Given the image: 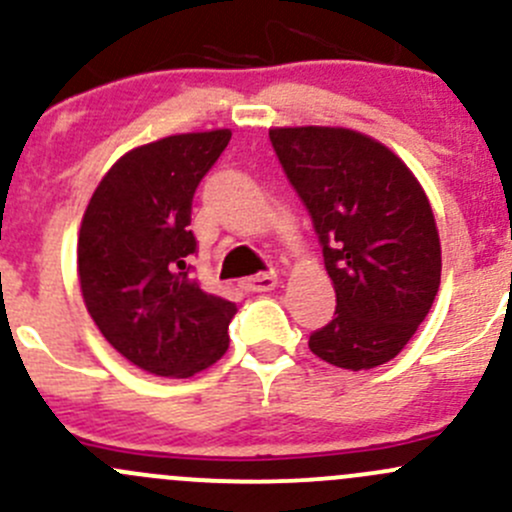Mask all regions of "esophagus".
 I'll return each mask as SVG.
<instances>
[{
	"mask_svg": "<svg viewBox=\"0 0 512 512\" xmlns=\"http://www.w3.org/2000/svg\"><path fill=\"white\" fill-rule=\"evenodd\" d=\"M277 287V275L275 272H265V275H255L242 280V289L245 292H270Z\"/></svg>",
	"mask_w": 512,
	"mask_h": 512,
	"instance_id": "obj_1",
	"label": "esophagus"
}]
</instances>
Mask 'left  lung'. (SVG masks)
<instances>
[{
    "mask_svg": "<svg viewBox=\"0 0 512 512\" xmlns=\"http://www.w3.org/2000/svg\"><path fill=\"white\" fill-rule=\"evenodd\" d=\"M270 141L312 215L337 292L334 319L309 349L349 371L386 364L441 285V240L421 183L384 143L352 128H270Z\"/></svg>",
    "mask_w": 512,
    "mask_h": 512,
    "instance_id": "obj_1",
    "label": "left lung"
}]
</instances>
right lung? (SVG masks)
<instances>
[{"label":"right lung","instance_id":"right-lung-1","mask_svg":"<svg viewBox=\"0 0 512 512\" xmlns=\"http://www.w3.org/2000/svg\"><path fill=\"white\" fill-rule=\"evenodd\" d=\"M230 128L146 143L108 168L79 230V282L106 342L138 369L188 379L227 352L235 302L190 270L193 195Z\"/></svg>","mask_w":512,"mask_h":512}]
</instances>
